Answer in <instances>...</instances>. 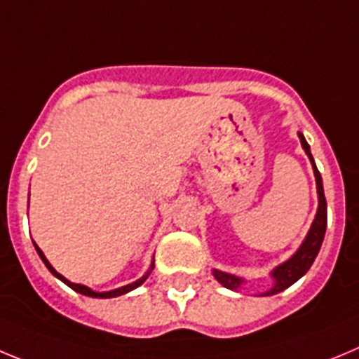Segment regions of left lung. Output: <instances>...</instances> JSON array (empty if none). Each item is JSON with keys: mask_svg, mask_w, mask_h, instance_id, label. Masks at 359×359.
Listing matches in <instances>:
<instances>
[{"mask_svg": "<svg viewBox=\"0 0 359 359\" xmlns=\"http://www.w3.org/2000/svg\"><path fill=\"white\" fill-rule=\"evenodd\" d=\"M299 140L302 144V150L306 151L309 163L313 166V173H315V182H316V195H318V208H316L315 219H313L311 227H309L308 234H306L304 241L300 243V247L293 252V256H290L284 263L277 264L270 272V277L273 279L272 288L266 290V292H261L257 297H270L276 295V293L284 292L286 288H290L293 283L300 279L311 268L313 261L318 256V250L322 247V241H324L325 236V227H327V202H325L324 196V186H322V177L320 172L316 170L315 159L311 156V150H309V144L306 141V137L299 132ZM212 276L218 280L222 286H225L227 290L232 292H240L241 286L245 284L243 277H238L234 273L222 272V270H216L212 268Z\"/></svg>", "mask_w": 359, "mask_h": 359, "instance_id": "1", "label": "left lung"}]
</instances>
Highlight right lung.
Listing matches in <instances>:
<instances>
[{
  "mask_svg": "<svg viewBox=\"0 0 359 359\" xmlns=\"http://www.w3.org/2000/svg\"><path fill=\"white\" fill-rule=\"evenodd\" d=\"M34 247H35V250H37L39 257H41V259H43V263L46 264V268H48V270H50V272L53 273V276L57 277V279H60V280H62L64 284H67V286H69L71 290H75L76 293H82V295L93 297V299H112V297L125 295V293L132 292V290L140 288L141 284H143L144 280L148 279V276H150V273H151V270H154V263H156V261H154V257H151L150 268H148V270H147V273H144L143 277H140V279H137V280H134V283H130V284H125V286H121V288L111 290V292H95V290H91V288H89V286H86V284H76V283H71L69 279H66V277H64L62 273H59V272H57V270H55L53 266H51V263H50V261L46 259V256H44V252L41 250V248L37 247V243H35V241H34Z\"/></svg>",
  "mask_w": 359,
  "mask_h": 359,
  "instance_id": "obj_1",
  "label": "right lung"
}]
</instances>
